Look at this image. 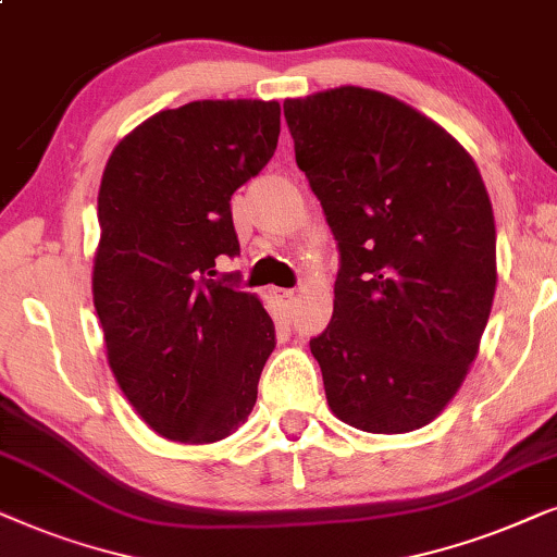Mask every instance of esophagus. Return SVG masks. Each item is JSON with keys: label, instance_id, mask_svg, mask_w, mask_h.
<instances>
[{"label": "esophagus", "instance_id": "obj_1", "mask_svg": "<svg viewBox=\"0 0 557 557\" xmlns=\"http://www.w3.org/2000/svg\"><path fill=\"white\" fill-rule=\"evenodd\" d=\"M274 298H277V302H283L285 308H293L295 300H298V293L295 290H285V287H274Z\"/></svg>", "mask_w": 557, "mask_h": 557}]
</instances>
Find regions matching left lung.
I'll return each mask as SVG.
<instances>
[{
    "label": "left lung",
    "mask_w": 557,
    "mask_h": 557,
    "mask_svg": "<svg viewBox=\"0 0 557 557\" xmlns=\"http://www.w3.org/2000/svg\"><path fill=\"white\" fill-rule=\"evenodd\" d=\"M283 109L341 255L333 318L310 338L325 399L367 433H410L454 399L492 313L484 181L441 124L395 96L341 86Z\"/></svg>",
    "instance_id": "left-lung-1"
}]
</instances>
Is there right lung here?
Returning a JSON list of instances; mask_svg holds the SVG:
<instances>
[{"mask_svg":"<svg viewBox=\"0 0 557 557\" xmlns=\"http://www.w3.org/2000/svg\"><path fill=\"white\" fill-rule=\"evenodd\" d=\"M277 137V101H190L132 129L103 168L94 308L116 384L168 441H224L257 403L274 323L211 277L239 255L228 201Z\"/></svg>","mask_w":557,"mask_h":557,"instance_id":"1","label":"right lung"}]
</instances>
